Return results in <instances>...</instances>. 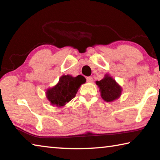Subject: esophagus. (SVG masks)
<instances>
[{"instance_id":"34e87169","label":"esophagus","mask_w":160,"mask_h":160,"mask_svg":"<svg viewBox=\"0 0 160 160\" xmlns=\"http://www.w3.org/2000/svg\"><path fill=\"white\" fill-rule=\"evenodd\" d=\"M87 81H88V82H92L93 81V78H92V77H88L87 78Z\"/></svg>"}]
</instances>
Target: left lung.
Listing matches in <instances>:
<instances>
[{
	"label": "left lung",
	"mask_w": 160,
	"mask_h": 160,
	"mask_svg": "<svg viewBox=\"0 0 160 160\" xmlns=\"http://www.w3.org/2000/svg\"><path fill=\"white\" fill-rule=\"evenodd\" d=\"M102 99L106 102H112L121 95V88L112 77L106 75L102 80L97 81Z\"/></svg>",
	"instance_id": "1"
}]
</instances>
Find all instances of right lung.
I'll list each match as a JSON object with an SVG mask.
<instances>
[{"instance_id":"add662e5","label":"right lung","mask_w":160,"mask_h":160,"mask_svg":"<svg viewBox=\"0 0 160 160\" xmlns=\"http://www.w3.org/2000/svg\"><path fill=\"white\" fill-rule=\"evenodd\" d=\"M85 82L86 79L82 75L75 78L69 75H63L57 85L47 90V99L53 105L64 106L74 98L79 87Z\"/></svg>"}]
</instances>
